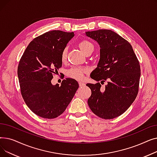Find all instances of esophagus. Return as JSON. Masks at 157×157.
Wrapping results in <instances>:
<instances>
[{"label": "esophagus", "mask_w": 157, "mask_h": 157, "mask_svg": "<svg viewBox=\"0 0 157 157\" xmlns=\"http://www.w3.org/2000/svg\"><path fill=\"white\" fill-rule=\"evenodd\" d=\"M79 85L80 87H82V86H84L85 84L84 83H82V82H79Z\"/></svg>", "instance_id": "34e87169"}]
</instances>
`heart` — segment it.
Here are the masks:
<instances>
[{
	"instance_id": "b5f03b06",
	"label": "heart",
	"mask_w": 157,
	"mask_h": 157,
	"mask_svg": "<svg viewBox=\"0 0 157 157\" xmlns=\"http://www.w3.org/2000/svg\"><path fill=\"white\" fill-rule=\"evenodd\" d=\"M78 47L83 52L85 55L88 53H92L94 50V46L92 43L87 40H83L78 43ZM67 49L65 48L61 54V61L65 62L67 59ZM88 72V69L85 67H72L68 69L66 72V75L67 77L76 79L81 80L84 77V74Z\"/></svg>"
}]
</instances>
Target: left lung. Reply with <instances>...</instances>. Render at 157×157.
Here are the masks:
<instances>
[{
    "label": "left lung",
    "instance_id": "8db88e82",
    "mask_svg": "<svg viewBox=\"0 0 157 157\" xmlns=\"http://www.w3.org/2000/svg\"><path fill=\"white\" fill-rule=\"evenodd\" d=\"M100 46V59L90 77L101 83L108 80L105 89L99 82L88 83L92 95L88 104L97 116L113 119L125 113L137 97L141 69L133 48L127 40L111 30L85 32Z\"/></svg>",
    "mask_w": 157,
    "mask_h": 157
}]
</instances>
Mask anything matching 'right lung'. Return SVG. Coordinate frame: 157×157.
I'll return each mask as SVG.
<instances>
[{"mask_svg":"<svg viewBox=\"0 0 157 157\" xmlns=\"http://www.w3.org/2000/svg\"><path fill=\"white\" fill-rule=\"evenodd\" d=\"M74 32H47L33 39L24 52L18 67L21 93L29 108L43 118L62 114L75 95L76 80L65 78L61 85L52 83L53 74L62 67L61 54Z\"/></svg>","mask_w":157,"mask_h":157,"instance_id":"obj_1","label":"right lung"}]
</instances>
